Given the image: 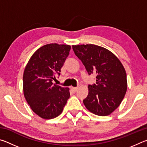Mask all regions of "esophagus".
<instances>
[{
	"label": "esophagus",
	"mask_w": 147,
	"mask_h": 147,
	"mask_svg": "<svg viewBox=\"0 0 147 147\" xmlns=\"http://www.w3.org/2000/svg\"><path fill=\"white\" fill-rule=\"evenodd\" d=\"M77 89H78V88H74V87H72L71 88V90L73 91V92H74V93H75V92L77 91Z\"/></svg>",
	"instance_id": "esophagus-1"
}]
</instances>
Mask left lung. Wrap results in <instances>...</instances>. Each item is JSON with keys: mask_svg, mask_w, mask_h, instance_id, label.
<instances>
[{"mask_svg": "<svg viewBox=\"0 0 147 147\" xmlns=\"http://www.w3.org/2000/svg\"><path fill=\"white\" fill-rule=\"evenodd\" d=\"M73 49L88 74L96 76V83L88 86L84 105L95 115H109L120 105L127 90L123 65L111 52L100 46L80 45H73Z\"/></svg>", "mask_w": 147, "mask_h": 147, "instance_id": "obj_1", "label": "left lung"}]
</instances>
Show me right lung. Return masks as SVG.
<instances>
[{"label": "right lung", "instance_id": "add662e5", "mask_svg": "<svg viewBox=\"0 0 147 147\" xmlns=\"http://www.w3.org/2000/svg\"><path fill=\"white\" fill-rule=\"evenodd\" d=\"M71 46L51 43L35 52L23 74V91L34 112L45 119L60 115L70 96L69 89L54 84L69 54Z\"/></svg>", "mask_w": 147, "mask_h": 147}]
</instances>
